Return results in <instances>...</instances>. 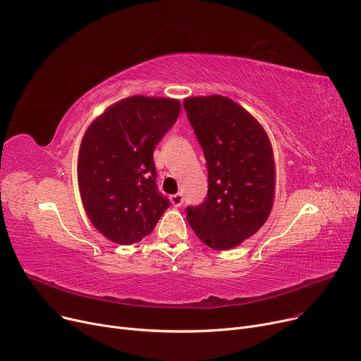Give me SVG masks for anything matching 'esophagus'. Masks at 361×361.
I'll use <instances>...</instances> for the list:
<instances>
[{
	"instance_id": "obj_1",
	"label": "esophagus",
	"mask_w": 361,
	"mask_h": 361,
	"mask_svg": "<svg viewBox=\"0 0 361 361\" xmlns=\"http://www.w3.org/2000/svg\"><path fill=\"white\" fill-rule=\"evenodd\" d=\"M169 200H171V203H173V206L180 207V206L183 204L184 197H183V195H181V193H177V195H173V196H171V197H169Z\"/></svg>"
}]
</instances>
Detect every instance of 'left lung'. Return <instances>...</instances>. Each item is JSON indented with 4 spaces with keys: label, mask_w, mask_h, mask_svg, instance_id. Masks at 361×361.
Instances as JSON below:
<instances>
[{
    "label": "left lung",
    "mask_w": 361,
    "mask_h": 361,
    "mask_svg": "<svg viewBox=\"0 0 361 361\" xmlns=\"http://www.w3.org/2000/svg\"><path fill=\"white\" fill-rule=\"evenodd\" d=\"M203 149L207 196L187 207V221L215 250L237 247L267 222L275 197L272 145L260 123L221 94L183 102Z\"/></svg>",
    "instance_id": "1"
}]
</instances>
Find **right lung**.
<instances>
[{
    "instance_id": "obj_1",
    "label": "right lung",
    "mask_w": 361,
    "mask_h": 361,
    "mask_svg": "<svg viewBox=\"0 0 361 361\" xmlns=\"http://www.w3.org/2000/svg\"><path fill=\"white\" fill-rule=\"evenodd\" d=\"M181 111L177 99L130 97L108 106L82 139L78 180L92 225L118 244L139 243L169 207L157 188L154 149Z\"/></svg>"
}]
</instances>
